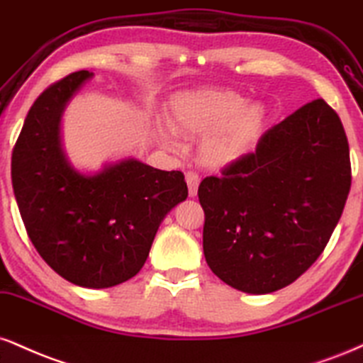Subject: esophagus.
Returning a JSON list of instances; mask_svg holds the SVG:
<instances>
[{
  "label": "esophagus",
  "mask_w": 363,
  "mask_h": 363,
  "mask_svg": "<svg viewBox=\"0 0 363 363\" xmlns=\"http://www.w3.org/2000/svg\"><path fill=\"white\" fill-rule=\"evenodd\" d=\"M199 176L193 170H189V172L186 174V182H187V191H189V196L191 198H194L196 194H198V187H199Z\"/></svg>",
  "instance_id": "1"
}]
</instances>
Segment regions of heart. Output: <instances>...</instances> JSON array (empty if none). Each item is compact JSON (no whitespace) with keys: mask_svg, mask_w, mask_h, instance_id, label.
I'll return each instance as SVG.
<instances>
[{"mask_svg":"<svg viewBox=\"0 0 363 363\" xmlns=\"http://www.w3.org/2000/svg\"><path fill=\"white\" fill-rule=\"evenodd\" d=\"M169 125L186 137H203L199 160L209 169H225L247 152L265 120L259 103H247L245 96L231 89L182 91L169 103ZM159 128L165 143L174 145L176 135Z\"/></svg>","mask_w":363,"mask_h":363,"instance_id":"1","label":"heart"}]
</instances>
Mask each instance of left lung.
I'll return each instance as SVG.
<instances>
[{
    "label": "left lung",
    "mask_w": 363,
    "mask_h": 363,
    "mask_svg": "<svg viewBox=\"0 0 363 363\" xmlns=\"http://www.w3.org/2000/svg\"><path fill=\"white\" fill-rule=\"evenodd\" d=\"M350 186L342 120L325 99L306 103L199 184L209 269L248 294L289 286L325 250Z\"/></svg>",
    "instance_id": "8db88e82"
}]
</instances>
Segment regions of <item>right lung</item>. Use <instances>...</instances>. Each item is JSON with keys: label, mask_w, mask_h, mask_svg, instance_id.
<instances>
[{"label": "right lung", "mask_w": 363, "mask_h": 363, "mask_svg": "<svg viewBox=\"0 0 363 363\" xmlns=\"http://www.w3.org/2000/svg\"><path fill=\"white\" fill-rule=\"evenodd\" d=\"M89 71L72 72L35 99L11 154L21 220L40 257L65 281L104 289L137 276L160 221L187 198L181 170L135 159L82 176L60 148L64 106Z\"/></svg>", "instance_id": "add662e5"}]
</instances>
